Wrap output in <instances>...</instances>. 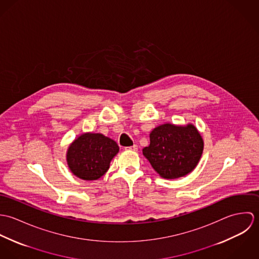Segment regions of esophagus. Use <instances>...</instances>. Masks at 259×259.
Masks as SVG:
<instances>
[{"label": "esophagus", "mask_w": 259, "mask_h": 259, "mask_svg": "<svg viewBox=\"0 0 259 259\" xmlns=\"http://www.w3.org/2000/svg\"><path fill=\"white\" fill-rule=\"evenodd\" d=\"M126 149L132 150V151H137V150H138V146L134 145V146H132V147H130V148H126Z\"/></svg>", "instance_id": "esophagus-1"}]
</instances>
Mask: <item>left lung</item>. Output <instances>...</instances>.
<instances>
[{
    "instance_id": "1",
    "label": "left lung",
    "mask_w": 259,
    "mask_h": 259,
    "mask_svg": "<svg viewBox=\"0 0 259 259\" xmlns=\"http://www.w3.org/2000/svg\"><path fill=\"white\" fill-rule=\"evenodd\" d=\"M150 144L143 154L163 179L176 180L190 174L203 151V139L192 123H163L149 134Z\"/></svg>"
}]
</instances>
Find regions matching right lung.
Wrapping results in <instances>:
<instances>
[{"instance_id":"right-lung-1","label":"right lung","mask_w":259,"mask_h":259,"mask_svg":"<svg viewBox=\"0 0 259 259\" xmlns=\"http://www.w3.org/2000/svg\"><path fill=\"white\" fill-rule=\"evenodd\" d=\"M119 150L116 143L103 134L84 133L67 150V163L76 178L97 181L110 168L111 159Z\"/></svg>"}]
</instances>
